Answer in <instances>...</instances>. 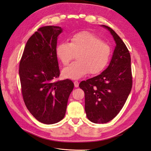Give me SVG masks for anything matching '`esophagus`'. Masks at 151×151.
<instances>
[{
    "label": "esophagus",
    "mask_w": 151,
    "mask_h": 151,
    "mask_svg": "<svg viewBox=\"0 0 151 151\" xmlns=\"http://www.w3.org/2000/svg\"><path fill=\"white\" fill-rule=\"evenodd\" d=\"M74 85H75V86L76 88L78 87V86H79V82L78 81H74Z\"/></svg>",
    "instance_id": "esophagus-1"
}]
</instances>
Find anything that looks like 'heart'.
Segmentation results:
<instances>
[{
    "label": "heart",
    "mask_w": 151,
    "mask_h": 151,
    "mask_svg": "<svg viewBox=\"0 0 151 151\" xmlns=\"http://www.w3.org/2000/svg\"><path fill=\"white\" fill-rule=\"evenodd\" d=\"M56 55L63 65L66 66L76 54L77 61L63 70V75L71 79L81 78L90 71L91 74L101 72L110 58L109 45L93 33L83 31L73 35L69 43L62 42L56 47Z\"/></svg>",
    "instance_id": "b5f03b06"
}]
</instances>
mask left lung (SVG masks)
Listing matches in <instances>:
<instances>
[{
	"mask_svg": "<svg viewBox=\"0 0 151 151\" xmlns=\"http://www.w3.org/2000/svg\"><path fill=\"white\" fill-rule=\"evenodd\" d=\"M116 43L108 68L101 74L82 81L80 88L85 92V111L94 123L103 124L114 119L120 112L131 91L132 76L131 56L125 43L108 26Z\"/></svg>",
	"mask_w": 151,
	"mask_h": 151,
	"instance_id": "8db88e82",
	"label": "left lung"
}]
</instances>
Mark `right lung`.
<instances>
[{"mask_svg":"<svg viewBox=\"0 0 151 151\" xmlns=\"http://www.w3.org/2000/svg\"><path fill=\"white\" fill-rule=\"evenodd\" d=\"M62 29L39 28L28 40L19 64L22 97L26 107L42 123L63 119L74 83L69 79L54 81L60 76L55 50Z\"/></svg>","mask_w":151,"mask_h":151,"instance_id":"obj_1","label":"right lung"}]
</instances>
